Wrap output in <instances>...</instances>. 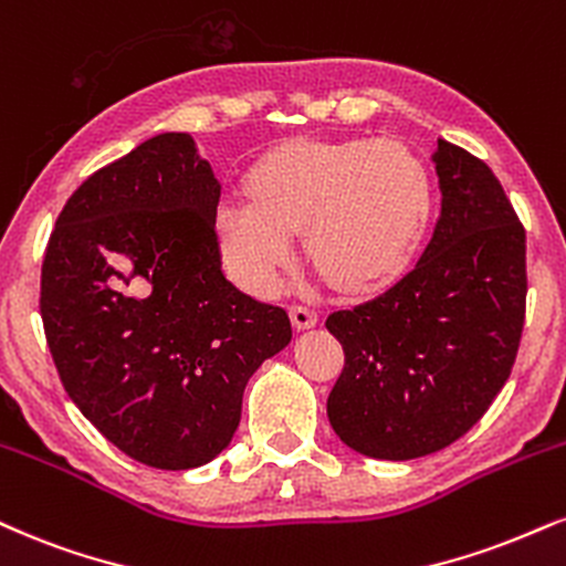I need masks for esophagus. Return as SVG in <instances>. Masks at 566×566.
Instances as JSON below:
<instances>
[{"instance_id": "1", "label": "esophagus", "mask_w": 566, "mask_h": 566, "mask_svg": "<svg viewBox=\"0 0 566 566\" xmlns=\"http://www.w3.org/2000/svg\"><path fill=\"white\" fill-rule=\"evenodd\" d=\"M290 322L297 332H305L318 324V316L311 308H303V305H290Z\"/></svg>"}]
</instances>
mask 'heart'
Instances as JSON below:
<instances>
[{
	"label": "heart",
	"instance_id": "1",
	"mask_svg": "<svg viewBox=\"0 0 566 566\" xmlns=\"http://www.w3.org/2000/svg\"><path fill=\"white\" fill-rule=\"evenodd\" d=\"M242 208L216 221L237 284L269 295L290 265L292 237L339 297L392 287L430 221V176L406 142L371 136H290L263 149L240 179Z\"/></svg>",
	"mask_w": 566,
	"mask_h": 566
}]
</instances>
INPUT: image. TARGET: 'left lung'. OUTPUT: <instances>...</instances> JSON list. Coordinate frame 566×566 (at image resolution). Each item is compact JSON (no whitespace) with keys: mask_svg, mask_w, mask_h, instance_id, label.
Wrapping results in <instances>:
<instances>
[{"mask_svg":"<svg viewBox=\"0 0 566 566\" xmlns=\"http://www.w3.org/2000/svg\"><path fill=\"white\" fill-rule=\"evenodd\" d=\"M440 218L417 269L326 318L345 366L332 430L371 459L434 453L482 419L512 374L527 301L524 227L495 174L438 139Z\"/></svg>","mask_w":566,"mask_h":566,"instance_id":"obj_1","label":"left lung"}]
</instances>
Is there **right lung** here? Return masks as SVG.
I'll return each instance as SVG.
<instances>
[{
	"mask_svg": "<svg viewBox=\"0 0 566 566\" xmlns=\"http://www.w3.org/2000/svg\"><path fill=\"white\" fill-rule=\"evenodd\" d=\"M218 197L192 136L158 134L81 184L44 253L39 308L65 392L155 469L213 461L248 379L292 339L284 308L223 276Z\"/></svg>",
	"mask_w": 566,
	"mask_h": 566,
	"instance_id": "1",
	"label": "right lung"
}]
</instances>
